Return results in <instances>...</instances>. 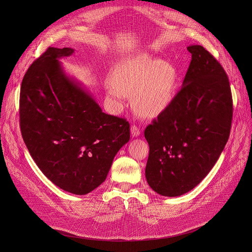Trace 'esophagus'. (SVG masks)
<instances>
[{
    "instance_id": "34e87169",
    "label": "esophagus",
    "mask_w": 252,
    "mask_h": 252,
    "mask_svg": "<svg viewBox=\"0 0 252 252\" xmlns=\"http://www.w3.org/2000/svg\"><path fill=\"white\" fill-rule=\"evenodd\" d=\"M130 134H131V136H133V138H136V137H139L141 135V130L138 126H133L130 127Z\"/></svg>"
}]
</instances>
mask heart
Listing matches in <instances>:
<instances>
[{
	"label": "heart",
	"instance_id": "heart-1",
	"mask_svg": "<svg viewBox=\"0 0 252 252\" xmlns=\"http://www.w3.org/2000/svg\"><path fill=\"white\" fill-rule=\"evenodd\" d=\"M177 88L178 71L173 64L147 54H137L119 64L106 92L116 107L124 105L126 95L133 96L136 112L153 118L167 110Z\"/></svg>",
	"mask_w": 252,
	"mask_h": 252
}]
</instances>
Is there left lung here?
I'll return each instance as SVG.
<instances>
[{
	"label": "left lung",
	"mask_w": 252,
	"mask_h": 252,
	"mask_svg": "<svg viewBox=\"0 0 252 252\" xmlns=\"http://www.w3.org/2000/svg\"><path fill=\"white\" fill-rule=\"evenodd\" d=\"M187 49L192 59L182 89L144 133L150 149L145 176L153 191L166 197L191 191L208 175L232 124L227 73L202 46Z\"/></svg>",
	"instance_id": "8db88e82"
}]
</instances>
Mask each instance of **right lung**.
I'll list each match as a JSON object with an SVG mask.
<instances>
[{"label":"right lung","instance_id":"obj_1","mask_svg":"<svg viewBox=\"0 0 252 252\" xmlns=\"http://www.w3.org/2000/svg\"><path fill=\"white\" fill-rule=\"evenodd\" d=\"M71 48L50 47L26 71L20 89L23 141L42 173L60 189L86 195L106 180L129 140V124L106 114L59 59Z\"/></svg>","mask_w":252,"mask_h":252}]
</instances>
